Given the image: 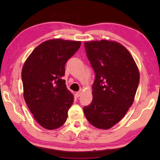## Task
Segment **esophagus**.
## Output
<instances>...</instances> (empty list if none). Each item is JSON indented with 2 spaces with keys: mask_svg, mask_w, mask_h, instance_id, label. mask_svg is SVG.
<instances>
[{
  "mask_svg": "<svg viewBox=\"0 0 160 160\" xmlns=\"http://www.w3.org/2000/svg\"><path fill=\"white\" fill-rule=\"evenodd\" d=\"M80 95H81V92H78L75 93V96H76L77 97H80Z\"/></svg>",
  "mask_w": 160,
  "mask_h": 160,
  "instance_id": "1",
  "label": "esophagus"
}]
</instances>
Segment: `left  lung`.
I'll list each match as a JSON object with an SVG mask.
<instances>
[{
  "label": "left lung",
  "instance_id": "8db88e82",
  "mask_svg": "<svg viewBox=\"0 0 160 160\" xmlns=\"http://www.w3.org/2000/svg\"><path fill=\"white\" fill-rule=\"evenodd\" d=\"M87 56L95 73L92 101L84 107L92 125L109 129L121 120L133 102L140 74L129 51L117 42H85Z\"/></svg>",
  "mask_w": 160,
  "mask_h": 160
}]
</instances>
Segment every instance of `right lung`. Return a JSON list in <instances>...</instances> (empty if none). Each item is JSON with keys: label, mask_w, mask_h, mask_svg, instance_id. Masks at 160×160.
Instances as JSON below:
<instances>
[{"label": "right lung", "mask_w": 160, "mask_h": 160, "mask_svg": "<svg viewBox=\"0 0 160 160\" xmlns=\"http://www.w3.org/2000/svg\"><path fill=\"white\" fill-rule=\"evenodd\" d=\"M80 45L81 42L48 40L38 46L24 64V98L38 123L46 129H56L66 121L74 97L62 78L66 63Z\"/></svg>", "instance_id": "1"}]
</instances>
